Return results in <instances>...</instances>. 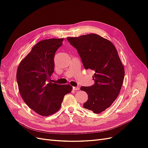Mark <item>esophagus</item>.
<instances>
[{
    "mask_svg": "<svg viewBox=\"0 0 148 148\" xmlns=\"http://www.w3.org/2000/svg\"><path fill=\"white\" fill-rule=\"evenodd\" d=\"M73 89L75 91H77V90H79V88L78 86H73Z\"/></svg>",
    "mask_w": 148,
    "mask_h": 148,
    "instance_id": "esophagus-1",
    "label": "esophagus"
}]
</instances>
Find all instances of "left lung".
Segmentation results:
<instances>
[{"label": "left lung", "mask_w": 148, "mask_h": 148, "mask_svg": "<svg viewBox=\"0 0 148 148\" xmlns=\"http://www.w3.org/2000/svg\"><path fill=\"white\" fill-rule=\"evenodd\" d=\"M66 39L77 49L84 69L95 71V84L80 89L88 96L84 108L99 114L112 104L123 84L125 70L117 49L109 40L97 34Z\"/></svg>", "instance_id": "left-lung-1"}]
</instances>
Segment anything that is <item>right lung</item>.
Segmentation results:
<instances>
[{
	"instance_id": "right-lung-1",
	"label": "right lung",
	"mask_w": 148,
	"mask_h": 148,
	"mask_svg": "<svg viewBox=\"0 0 148 148\" xmlns=\"http://www.w3.org/2000/svg\"><path fill=\"white\" fill-rule=\"evenodd\" d=\"M64 38H52L38 42L18 66L16 80L20 95L30 109L40 115L55 114L64 96L73 87L49 81L54 70L53 57Z\"/></svg>"
}]
</instances>
